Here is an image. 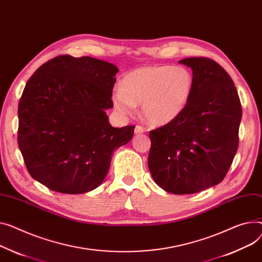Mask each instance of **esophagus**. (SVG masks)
Wrapping results in <instances>:
<instances>
[{
    "label": "esophagus",
    "instance_id": "esophagus-1",
    "mask_svg": "<svg viewBox=\"0 0 262 262\" xmlns=\"http://www.w3.org/2000/svg\"><path fill=\"white\" fill-rule=\"evenodd\" d=\"M142 133H144V128H143L142 126L137 125V126L135 127V134H136V135H140V134H142Z\"/></svg>",
    "mask_w": 262,
    "mask_h": 262
}]
</instances>
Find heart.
Masks as SVG:
<instances>
[{
    "label": "heart",
    "mask_w": 262,
    "mask_h": 262,
    "mask_svg": "<svg viewBox=\"0 0 262 262\" xmlns=\"http://www.w3.org/2000/svg\"><path fill=\"white\" fill-rule=\"evenodd\" d=\"M194 90V77L183 66L155 65L137 68L122 79L113 104L122 115H132L142 103V114L152 125H166L186 108Z\"/></svg>",
    "instance_id": "heart-1"
}]
</instances>
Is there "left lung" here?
I'll return each mask as SVG.
<instances>
[{
  "label": "left lung",
  "instance_id": "1",
  "mask_svg": "<svg viewBox=\"0 0 262 262\" xmlns=\"http://www.w3.org/2000/svg\"><path fill=\"white\" fill-rule=\"evenodd\" d=\"M193 71L194 90L184 112L149 132L148 169L157 185L176 195L220 183L238 148L242 108L235 84L215 61H179Z\"/></svg>",
  "mask_w": 262,
  "mask_h": 262
}]
</instances>
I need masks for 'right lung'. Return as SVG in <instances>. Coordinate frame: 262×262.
<instances>
[{
    "label": "right lung",
    "mask_w": 262,
    "mask_h": 262,
    "mask_svg": "<svg viewBox=\"0 0 262 262\" xmlns=\"http://www.w3.org/2000/svg\"><path fill=\"white\" fill-rule=\"evenodd\" d=\"M118 72L92 57L59 56L30 77L17 110V143L34 180L74 195L105 179L114 151L135 129L112 126L106 115Z\"/></svg>",
    "instance_id": "add662e5"
}]
</instances>
